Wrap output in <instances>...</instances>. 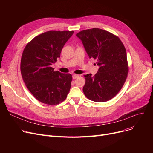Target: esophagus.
Masks as SVG:
<instances>
[{"label":"esophagus","instance_id":"obj_1","mask_svg":"<svg viewBox=\"0 0 153 153\" xmlns=\"http://www.w3.org/2000/svg\"><path fill=\"white\" fill-rule=\"evenodd\" d=\"M79 76V75H78V74H73V75H72V79H76Z\"/></svg>","mask_w":153,"mask_h":153}]
</instances>
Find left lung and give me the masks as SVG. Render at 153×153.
Instances as JSON below:
<instances>
[{
	"instance_id": "1",
	"label": "left lung",
	"mask_w": 153,
	"mask_h": 153,
	"mask_svg": "<svg viewBox=\"0 0 153 153\" xmlns=\"http://www.w3.org/2000/svg\"><path fill=\"white\" fill-rule=\"evenodd\" d=\"M89 58L97 60L99 71L84 75L83 92L85 97L97 102H107L118 93L127 77L128 68L125 48L118 37L100 28L79 32Z\"/></svg>"
}]
</instances>
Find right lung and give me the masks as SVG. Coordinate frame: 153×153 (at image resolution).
Segmentation results:
<instances>
[{
	"instance_id": "obj_1",
	"label": "right lung",
	"mask_w": 153,
	"mask_h": 153,
	"mask_svg": "<svg viewBox=\"0 0 153 153\" xmlns=\"http://www.w3.org/2000/svg\"><path fill=\"white\" fill-rule=\"evenodd\" d=\"M73 31H48L35 37L23 50L21 74L27 89L39 102L57 105L67 97L72 75L54 71L51 67Z\"/></svg>"
}]
</instances>
